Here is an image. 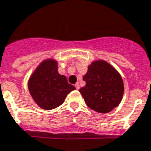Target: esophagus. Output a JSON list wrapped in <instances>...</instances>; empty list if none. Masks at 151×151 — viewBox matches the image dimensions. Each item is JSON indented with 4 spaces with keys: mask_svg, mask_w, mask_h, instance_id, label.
Segmentation results:
<instances>
[{
    "mask_svg": "<svg viewBox=\"0 0 151 151\" xmlns=\"http://www.w3.org/2000/svg\"><path fill=\"white\" fill-rule=\"evenodd\" d=\"M74 86H75L76 89H77V90H79V88H80V85H79V83H76V84H75V85H74Z\"/></svg>",
    "mask_w": 151,
    "mask_h": 151,
    "instance_id": "1",
    "label": "esophagus"
}]
</instances>
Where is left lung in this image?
I'll use <instances>...</instances> for the list:
<instances>
[{"mask_svg": "<svg viewBox=\"0 0 151 151\" xmlns=\"http://www.w3.org/2000/svg\"><path fill=\"white\" fill-rule=\"evenodd\" d=\"M83 79L86 86L79 92L89 108L106 114L119 106L123 99L124 85L120 73L109 63L104 60L92 61Z\"/></svg>", "mask_w": 151, "mask_h": 151, "instance_id": "obj_1", "label": "left lung"}]
</instances>
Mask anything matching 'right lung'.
Returning <instances> with one entry per match:
<instances>
[{
  "instance_id": "1",
  "label": "right lung",
  "mask_w": 151,
  "mask_h": 151,
  "mask_svg": "<svg viewBox=\"0 0 151 151\" xmlns=\"http://www.w3.org/2000/svg\"><path fill=\"white\" fill-rule=\"evenodd\" d=\"M28 87L32 100L45 110L59 107L67 95L76 89L65 75L58 73V61L52 58L39 64L28 79Z\"/></svg>"
}]
</instances>
